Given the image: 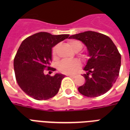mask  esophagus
Masks as SVG:
<instances>
[{"instance_id": "esophagus-1", "label": "esophagus", "mask_w": 130, "mask_h": 130, "mask_svg": "<svg viewBox=\"0 0 130 130\" xmlns=\"http://www.w3.org/2000/svg\"><path fill=\"white\" fill-rule=\"evenodd\" d=\"M69 75V77H72V78H75V77L77 76V75H75V74H74V75Z\"/></svg>"}]
</instances>
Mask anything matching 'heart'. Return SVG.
Listing matches in <instances>:
<instances>
[{
	"label": "heart",
	"instance_id": "1",
	"mask_svg": "<svg viewBox=\"0 0 130 130\" xmlns=\"http://www.w3.org/2000/svg\"><path fill=\"white\" fill-rule=\"evenodd\" d=\"M69 45L75 52H78L82 48V44L80 42L76 40H71L69 42ZM58 45L53 47L52 50V55L53 57H56ZM80 63L77 60H68L63 59L58 64V69L61 73L65 74H72L75 73L80 67Z\"/></svg>",
	"mask_w": 130,
	"mask_h": 130
}]
</instances>
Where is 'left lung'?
Segmentation results:
<instances>
[{"label": "left lung", "mask_w": 130, "mask_h": 130, "mask_svg": "<svg viewBox=\"0 0 130 130\" xmlns=\"http://www.w3.org/2000/svg\"><path fill=\"white\" fill-rule=\"evenodd\" d=\"M87 47L90 59L84 70L85 83L78 88L80 94L97 97L108 92L115 83L121 67V55L109 37L96 31H88L71 36Z\"/></svg>", "instance_id": "1"}]
</instances>
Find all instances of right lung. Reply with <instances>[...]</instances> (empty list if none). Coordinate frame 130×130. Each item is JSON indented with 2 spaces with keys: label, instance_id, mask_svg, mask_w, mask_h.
Wrapping results in <instances>:
<instances>
[{
  "label": "right lung",
  "instance_id": "1",
  "mask_svg": "<svg viewBox=\"0 0 130 130\" xmlns=\"http://www.w3.org/2000/svg\"><path fill=\"white\" fill-rule=\"evenodd\" d=\"M69 36L39 32L22 42L15 55L13 65L17 84L26 94L42 101L51 99L58 93L65 75H45L44 70L51 68L52 48ZM55 70L53 68V71Z\"/></svg>",
  "mask_w": 130,
  "mask_h": 130
}]
</instances>
